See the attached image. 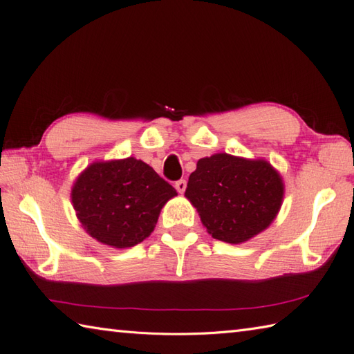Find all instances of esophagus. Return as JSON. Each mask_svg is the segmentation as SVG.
<instances>
[{
  "instance_id": "obj_1",
  "label": "esophagus",
  "mask_w": 354,
  "mask_h": 354,
  "mask_svg": "<svg viewBox=\"0 0 354 354\" xmlns=\"http://www.w3.org/2000/svg\"><path fill=\"white\" fill-rule=\"evenodd\" d=\"M176 189L178 194H183L186 191V180H178V182H176Z\"/></svg>"
}]
</instances>
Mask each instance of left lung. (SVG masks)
Segmentation results:
<instances>
[{
  "label": "left lung",
  "instance_id": "obj_1",
  "mask_svg": "<svg viewBox=\"0 0 354 354\" xmlns=\"http://www.w3.org/2000/svg\"><path fill=\"white\" fill-rule=\"evenodd\" d=\"M283 195V178L268 160L227 153L200 159L185 192L207 233L227 243L247 242L268 229Z\"/></svg>",
  "mask_w": 354,
  "mask_h": 354
}]
</instances>
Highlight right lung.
I'll return each instance as SVG.
<instances>
[{
    "mask_svg": "<svg viewBox=\"0 0 354 354\" xmlns=\"http://www.w3.org/2000/svg\"><path fill=\"white\" fill-rule=\"evenodd\" d=\"M177 191L135 157L97 160L73 185L71 203L86 233L112 248H130L150 236L162 207Z\"/></svg>",
    "mask_w": 354,
    "mask_h": 354,
    "instance_id": "right-lung-1",
    "label": "right lung"
}]
</instances>
